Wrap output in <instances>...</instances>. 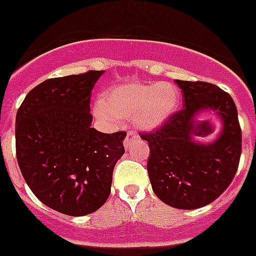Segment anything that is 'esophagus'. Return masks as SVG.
I'll use <instances>...</instances> for the list:
<instances>
[{
    "label": "esophagus",
    "instance_id": "34e87169",
    "mask_svg": "<svg viewBox=\"0 0 256 256\" xmlns=\"http://www.w3.org/2000/svg\"><path fill=\"white\" fill-rule=\"evenodd\" d=\"M136 139H139V135L136 134L135 130H128V132H126V139H124V147H126V148H128V147H130V142H134V140H136Z\"/></svg>",
    "mask_w": 256,
    "mask_h": 256
}]
</instances>
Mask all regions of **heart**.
<instances>
[{
  "label": "heart",
  "instance_id": "heart-1",
  "mask_svg": "<svg viewBox=\"0 0 256 256\" xmlns=\"http://www.w3.org/2000/svg\"><path fill=\"white\" fill-rule=\"evenodd\" d=\"M180 101V89L170 82L126 84L108 92L96 113L105 120L134 117L140 128L154 130L176 112Z\"/></svg>",
  "mask_w": 256,
  "mask_h": 256
}]
</instances>
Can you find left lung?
Masks as SVG:
<instances>
[{
    "instance_id": "8db88e82",
    "label": "left lung",
    "mask_w": 256,
    "mask_h": 256,
    "mask_svg": "<svg viewBox=\"0 0 256 256\" xmlns=\"http://www.w3.org/2000/svg\"><path fill=\"white\" fill-rule=\"evenodd\" d=\"M184 108L151 132L140 134L148 143L147 172L154 193L178 209H197L213 202L234 180L242 155L238 109L230 94L208 82L176 80ZM216 110L223 130L212 144H194L200 122L196 113Z\"/></svg>"
}]
</instances>
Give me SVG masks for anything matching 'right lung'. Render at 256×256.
<instances>
[{
  "instance_id": "add662e5",
  "label": "right lung",
  "mask_w": 256,
  "mask_h": 256,
  "mask_svg": "<svg viewBox=\"0 0 256 256\" xmlns=\"http://www.w3.org/2000/svg\"><path fill=\"white\" fill-rule=\"evenodd\" d=\"M104 71L51 78L26 94L16 114V156L38 198L56 212L84 216L110 194L126 132L90 128L92 90Z\"/></svg>"
}]
</instances>
